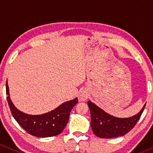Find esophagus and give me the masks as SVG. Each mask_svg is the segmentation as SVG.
Wrapping results in <instances>:
<instances>
[{
    "label": "esophagus",
    "instance_id": "34e87169",
    "mask_svg": "<svg viewBox=\"0 0 153 153\" xmlns=\"http://www.w3.org/2000/svg\"><path fill=\"white\" fill-rule=\"evenodd\" d=\"M87 98H88V96L87 94H85V93H81L78 96V99H79L80 101H85L86 100Z\"/></svg>",
    "mask_w": 153,
    "mask_h": 153
}]
</instances>
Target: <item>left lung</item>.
Instances as JSON below:
<instances>
[{
    "instance_id": "1",
    "label": "left lung",
    "mask_w": 153,
    "mask_h": 153,
    "mask_svg": "<svg viewBox=\"0 0 153 153\" xmlns=\"http://www.w3.org/2000/svg\"><path fill=\"white\" fill-rule=\"evenodd\" d=\"M88 104L91 111V128L94 134L101 138L118 137L128 134L139 121L146 106L145 104L140 112L134 116L120 118L106 113L91 101Z\"/></svg>"
}]
</instances>
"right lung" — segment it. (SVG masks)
Here are the masks:
<instances>
[{"instance_id": "right-lung-1", "label": "right lung", "mask_w": 153, "mask_h": 153, "mask_svg": "<svg viewBox=\"0 0 153 153\" xmlns=\"http://www.w3.org/2000/svg\"><path fill=\"white\" fill-rule=\"evenodd\" d=\"M7 100L15 120L29 134L38 137H48L59 134L64 130L72 109L78 103V98L62 103L56 109L39 115H28L18 110L10 100L9 87L6 85Z\"/></svg>"}]
</instances>
